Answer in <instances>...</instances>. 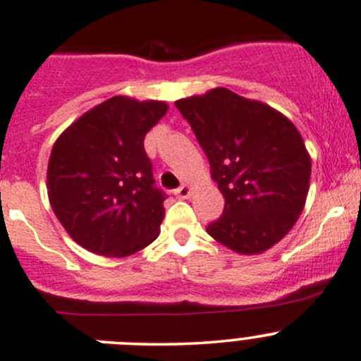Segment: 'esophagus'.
Wrapping results in <instances>:
<instances>
[{
	"label": "esophagus",
	"mask_w": 361,
	"mask_h": 361,
	"mask_svg": "<svg viewBox=\"0 0 361 361\" xmlns=\"http://www.w3.org/2000/svg\"><path fill=\"white\" fill-rule=\"evenodd\" d=\"M190 193H192V187L188 183L181 185L180 188H176V190H174V195H176L178 199H188V197H190Z\"/></svg>",
	"instance_id": "esophagus-1"
}]
</instances>
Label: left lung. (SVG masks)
I'll return each mask as SVG.
<instances>
[{
	"mask_svg": "<svg viewBox=\"0 0 361 361\" xmlns=\"http://www.w3.org/2000/svg\"><path fill=\"white\" fill-rule=\"evenodd\" d=\"M206 152L225 197L207 226L219 244L261 254L298 221L310 188L311 159L298 128L270 105L214 88L174 102Z\"/></svg>",
	"mask_w": 361,
	"mask_h": 361,
	"instance_id": "8db88e82",
	"label": "left lung"
}]
</instances>
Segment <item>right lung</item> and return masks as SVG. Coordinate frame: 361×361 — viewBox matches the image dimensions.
Masks as SVG:
<instances>
[{
    "mask_svg": "<svg viewBox=\"0 0 361 361\" xmlns=\"http://www.w3.org/2000/svg\"><path fill=\"white\" fill-rule=\"evenodd\" d=\"M168 104L112 97L56 138L48 199L67 233L90 252L126 257L159 237L166 195L155 187L143 140Z\"/></svg>",
    "mask_w": 361,
    "mask_h": 361,
    "instance_id": "right-lung-1",
    "label": "right lung"
}]
</instances>
